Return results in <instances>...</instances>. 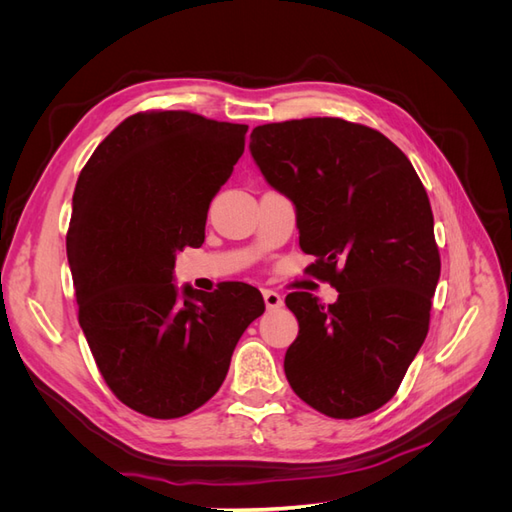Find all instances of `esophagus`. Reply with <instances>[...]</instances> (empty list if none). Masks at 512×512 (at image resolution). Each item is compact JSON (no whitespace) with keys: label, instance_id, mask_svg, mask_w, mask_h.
Listing matches in <instances>:
<instances>
[{"label":"esophagus","instance_id":"esophagus-1","mask_svg":"<svg viewBox=\"0 0 512 512\" xmlns=\"http://www.w3.org/2000/svg\"><path fill=\"white\" fill-rule=\"evenodd\" d=\"M262 297H265L267 309H277V307H282V303H284L282 294L275 292V290H262Z\"/></svg>","mask_w":512,"mask_h":512}]
</instances>
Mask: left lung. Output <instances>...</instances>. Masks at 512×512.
Masks as SVG:
<instances>
[{"mask_svg":"<svg viewBox=\"0 0 512 512\" xmlns=\"http://www.w3.org/2000/svg\"><path fill=\"white\" fill-rule=\"evenodd\" d=\"M250 149L297 207L301 250L316 256L309 275L339 292L329 307L286 297L299 320L284 359L292 391L331 418L374 412L421 350L440 280L423 183L384 134L339 117L265 123Z\"/></svg>","mask_w":512,"mask_h":512,"instance_id":"left-lung-1","label":"left lung"}]
</instances>
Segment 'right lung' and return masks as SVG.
<instances>
[{
  "mask_svg": "<svg viewBox=\"0 0 512 512\" xmlns=\"http://www.w3.org/2000/svg\"><path fill=\"white\" fill-rule=\"evenodd\" d=\"M243 123L190 111L121 121L76 181L66 237L79 322L108 389L151 418L218 393L239 337L265 312L243 282L173 284L175 254L205 241L207 211L245 149Z\"/></svg>",
  "mask_w": 512,
  "mask_h": 512,
  "instance_id": "obj_1",
  "label": "right lung"
}]
</instances>
